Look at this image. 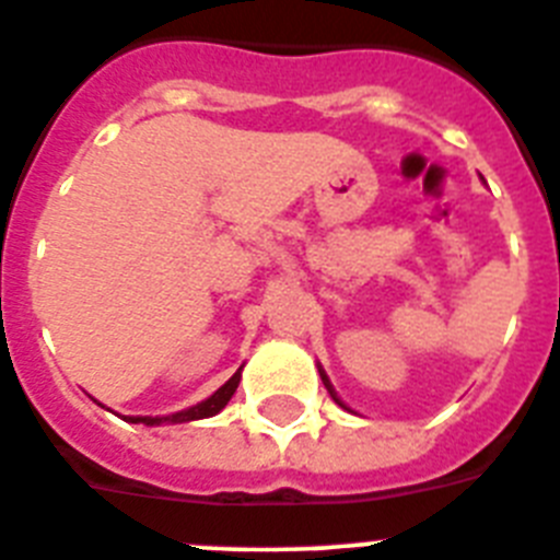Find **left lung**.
<instances>
[{"label":"left lung","instance_id":"obj_1","mask_svg":"<svg viewBox=\"0 0 560 560\" xmlns=\"http://www.w3.org/2000/svg\"><path fill=\"white\" fill-rule=\"evenodd\" d=\"M319 375H323V381H325V387H328V393L334 395V389H330V384H328V378H325V373H323V370H319ZM334 400H336V404H341V400L336 398V395H334ZM341 407H345V404H341Z\"/></svg>","mask_w":560,"mask_h":560}]
</instances>
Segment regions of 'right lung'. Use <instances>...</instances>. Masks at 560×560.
<instances>
[{
  "label": "right lung",
  "instance_id": "1",
  "mask_svg": "<svg viewBox=\"0 0 560 560\" xmlns=\"http://www.w3.org/2000/svg\"><path fill=\"white\" fill-rule=\"evenodd\" d=\"M237 381H241V370H237L235 375H232L230 381H226L224 387L215 389V393L210 395L207 400H201V404H196V407L185 409V412H176L171 415V418H131L133 423H145V427H156V423H185V420H201V418H212L215 412H221V409L230 404V398L235 395L237 389Z\"/></svg>",
  "mask_w": 560,
  "mask_h": 560
}]
</instances>
